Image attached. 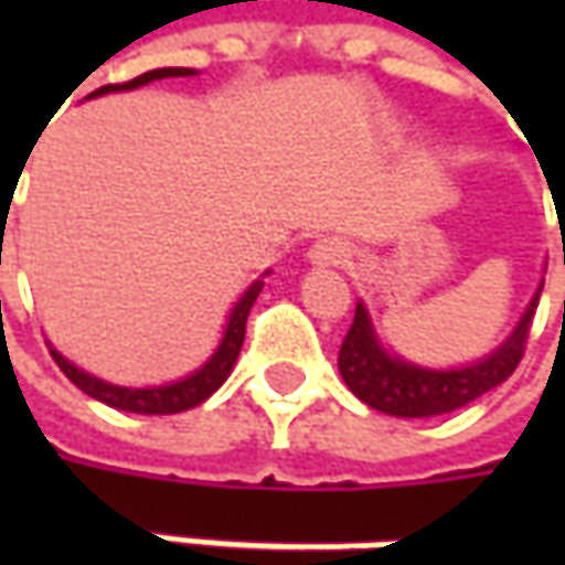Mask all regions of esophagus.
<instances>
[{
    "label": "esophagus",
    "instance_id": "34e87169",
    "mask_svg": "<svg viewBox=\"0 0 565 565\" xmlns=\"http://www.w3.org/2000/svg\"><path fill=\"white\" fill-rule=\"evenodd\" d=\"M352 257V245L342 238H320L315 248L308 250V260L315 267H342Z\"/></svg>",
    "mask_w": 565,
    "mask_h": 565
}]
</instances>
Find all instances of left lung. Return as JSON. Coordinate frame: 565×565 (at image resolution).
I'll return each instance as SVG.
<instances>
[{
    "label": "left lung",
    "instance_id": "8db88e82",
    "mask_svg": "<svg viewBox=\"0 0 565 565\" xmlns=\"http://www.w3.org/2000/svg\"><path fill=\"white\" fill-rule=\"evenodd\" d=\"M541 289H544V279L532 295L525 315L519 317L515 330L490 355L462 367H446V371L422 367L415 361L386 352L364 301H359L352 330L345 333L342 349H339V374L364 405L396 415V418H434V415L456 412L478 396H484L493 386H500L519 367V361L525 355V339H529Z\"/></svg>",
    "mask_w": 565,
    "mask_h": 565
}]
</instances>
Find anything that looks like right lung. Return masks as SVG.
<instances>
[{"label":"right lung","instance_id":"obj_1","mask_svg":"<svg viewBox=\"0 0 565 565\" xmlns=\"http://www.w3.org/2000/svg\"><path fill=\"white\" fill-rule=\"evenodd\" d=\"M188 75H198V72L194 68H153V72H143L135 81H128V84H106V87L94 90L90 97L116 94V90H135V87H143L150 81ZM264 276H270V270L264 273ZM264 276L254 279L248 289H245V295L235 301V308L228 311L226 330H223L220 345L213 349V355L198 371H191L182 380H172V383H163V386H116L109 380H99L94 374H87V371H81L77 364H72V361L65 359L62 352H55V349H50V355H53L55 364L62 367V374L72 380L77 390H84L90 399L103 402L109 408L135 412V415H175V412H188V408H194V405L210 399L226 383L228 374H232L235 359L242 352V342H245V323H248L250 305L257 301V295L264 289Z\"/></svg>","mask_w":565,"mask_h":565}]
</instances>
